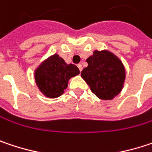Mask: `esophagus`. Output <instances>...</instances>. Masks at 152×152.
I'll list each match as a JSON object with an SVG mask.
<instances>
[{
	"label": "esophagus",
	"instance_id": "34e87169",
	"mask_svg": "<svg viewBox=\"0 0 152 152\" xmlns=\"http://www.w3.org/2000/svg\"><path fill=\"white\" fill-rule=\"evenodd\" d=\"M77 66H78V68H79V70H80V72H81L82 69H83V67H82V65H81V64H79V65H78Z\"/></svg>",
	"mask_w": 152,
	"mask_h": 152
}]
</instances>
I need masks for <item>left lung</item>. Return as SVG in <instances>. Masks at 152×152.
<instances>
[{"label": "left lung", "instance_id": "1", "mask_svg": "<svg viewBox=\"0 0 152 152\" xmlns=\"http://www.w3.org/2000/svg\"><path fill=\"white\" fill-rule=\"evenodd\" d=\"M86 62L88 66L82 70L81 77L98 98L110 100L121 92L125 70L116 55L107 50H96Z\"/></svg>", "mask_w": 152, "mask_h": 152}]
</instances>
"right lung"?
I'll use <instances>...</instances> for the list:
<instances>
[{
	"mask_svg": "<svg viewBox=\"0 0 152 152\" xmlns=\"http://www.w3.org/2000/svg\"><path fill=\"white\" fill-rule=\"evenodd\" d=\"M79 73L75 65L66 64L58 54H53L39 66L34 78L39 91L46 97L54 99L64 93L68 80Z\"/></svg>",
	"mask_w": 152,
	"mask_h": 152,
	"instance_id": "obj_1",
	"label": "right lung"
}]
</instances>
